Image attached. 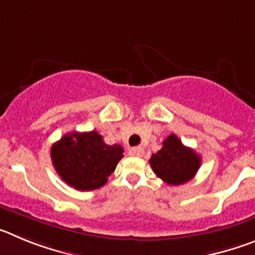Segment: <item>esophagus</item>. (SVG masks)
Segmentation results:
<instances>
[{
	"instance_id": "esophagus-1",
	"label": "esophagus",
	"mask_w": 255,
	"mask_h": 255,
	"mask_svg": "<svg viewBox=\"0 0 255 255\" xmlns=\"http://www.w3.org/2000/svg\"><path fill=\"white\" fill-rule=\"evenodd\" d=\"M129 155L134 156V157H141L143 155V148L139 147V146H136V147H132L129 150Z\"/></svg>"
}]
</instances>
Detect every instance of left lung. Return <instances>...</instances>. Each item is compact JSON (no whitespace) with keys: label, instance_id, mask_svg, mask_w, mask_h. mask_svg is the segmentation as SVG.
Returning <instances> with one entry per match:
<instances>
[{"label":"left lung","instance_id":"1","mask_svg":"<svg viewBox=\"0 0 255 255\" xmlns=\"http://www.w3.org/2000/svg\"><path fill=\"white\" fill-rule=\"evenodd\" d=\"M150 165L153 173L169 185L189 182L201 166V156L170 134L162 141L161 150L152 153Z\"/></svg>","mask_w":255,"mask_h":255}]
</instances>
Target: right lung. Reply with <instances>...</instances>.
<instances>
[{
	"label": "right lung",
	"mask_w": 255,
	"mask_h": 255,
	"mask_svg": "<svg viewBox=\"0 0 255 255\" xmlns=\"http://www.w3.org/2000/svg\"><path fill=\"white\" fill-rule=\"evenodd\" d=\"M123 152L121 144H107L91 130L65 134L52 146L50 157L63 182L77 190H94L108 182Z\"/></svg>",
	"instance_id": "obj_1"
}]
</instances>
